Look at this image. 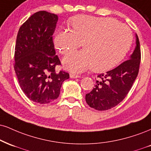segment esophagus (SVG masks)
Listing matches in <instances>:
<instances>
[{"mask_svg":"<svg viewBox=\"0 0 151 151\" xmlns=\"http://www.w3.org/2000/svg\"><path fill=\"white\" fill-rule=\"evenodd\" d=\"M81 77L79 75H77V74H70V78L72 79H77V78H80Z\"/></svg>","mask_w":151,"mask_h":151,"instance_id":"34e87169","label":"esophagus"}]
</instances>
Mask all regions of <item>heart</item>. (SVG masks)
Instances as JSON below:
<instances>
[{"label":"heart","instance_id":"obj_1","mask_svg":"<svg viewBox=\"0 0 151 151\" xmlns=\"http://www.w3.org/2000/svg\"><path fill=\"white\" fill-rule=\"evenodd\" d=\"M71 31L58 29L53 36L55 48L67 55L81 45L84 50L63 59L67 70L82 72L88 69L102 72L124 59L132 46L133 35L127 26L111 17L81 14L70 21Z\"/></svg>","mask_w":151,"mask_h":151}]
</instances>
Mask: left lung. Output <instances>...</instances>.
Instances as JSON below:
<instances>
[{"label": "left lung", "mask_w": 151, "mask_h": 151, "mask_svg": "<svg viewBox=\"0 0 151 151\" xmlns=\"http://www.w3.org/2000/svg\"><path fill=\"white\" fill-rule=\"evenodd\" d=\"M141 63L139 37L136 34V47L127 60L106 73L98 75L96 85L86 94V101L91 108L107 110L124 100L137 78Z\"/></svg>", "instance_id": "obj_1"}]
</instances>
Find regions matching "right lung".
Masks as SVG:
<instances>
[{"instance_id":"right-lung-1","label":"right lung","mask_w":151,"mask_h":151,"mask_svg":"<svg viewBox=\"0 0 151 151\" xmlns=\"http://www.w3.org/2000/svg\"><path fill=\"white\" fill-rule=\"evenodd\" d=\"M58 20L57 14L39 11L20 27L14 50V65L19 86L31 101L47 104L57 99L68 72L55 68L60 65L52 41Z\"/></svg>"}]
</instances>
